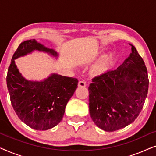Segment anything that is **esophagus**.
I'll return each instance as SVG.
<instances>
[{
	"mask_svg": "<svg viewBox=\"0 0 156 156\" xmlns=\"http://www.w3.org/2000/svg\"><path fill=\"white\" fill-rule=\"evenodd\" d=\"M78 86L81 87H86V82L84 80H80L78 83Z\"/></svg>",
	"mask_w": 156,
	"mask_h": 156,
	"instance_id": "34e87169",
	"label": "esophagus"
}]
</instances>
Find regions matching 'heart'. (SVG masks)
<instances>
[{"label":"heart","instance_id":"obj_1","mask_svg":"<svg viewBox=\"0 0 156 156\" xmlns=\"http://www.w3.org/2000/svg\"><path fill=\"white\" fill-rule=\"evenodd\" d=\"M108 61V57H104L99 63L97 64V65L95 67V71L99 72L104 69V67H105L106 63Z\"/></svg>","mask_w":156,"mask_h":156}]
</instances>
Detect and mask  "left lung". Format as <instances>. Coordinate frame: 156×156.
Listing matches in <instances>:
<instances>
[{
    "mask_svg": "<svg viewBox=\"0 0 156 156\" xmlns=\"http://www.w3.org/2000/svg\"><path fill=\"white\" fill-rule=\"evenodd\" d=\"M116 69L94 77L88 88L91 118L105 131L133 123L141 112L148 90V72L135 47Z\"/></svg>",
    "mask_w": 156,
    "mask_h": 156,
    "instance_id": "8db88e82",
    "label": "left lung"
}]
</instances>
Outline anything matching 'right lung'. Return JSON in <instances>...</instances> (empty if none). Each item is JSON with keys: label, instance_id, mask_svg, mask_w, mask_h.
<instances>
[{"label": "right lung", "instance_id": "add662e5", "mask_svg": "<svg viewBox=\"0 0 156 156\" xmlns=\"http://www.w3.org/2000/svg\"><path fill=\"white\" fill-rule=\"evenodd\" d=\"M35 50L57 56L55 50L37 43L35 39L21 42L12 55L6 82L10 102L19 119L32 129L45 131L62 121L66 105L77 88L78 80L55 74L43 82L25 80L14 59Z\"/></svg>", "mask_w": 156, "mask_h": 156}]
</instances>
